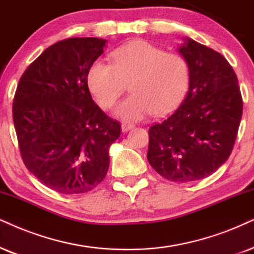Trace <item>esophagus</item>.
<instances>
[{
	"instance_id": "obj_1",
	"label": "esophagus",
	"mask_w": 254,
	"mask_h": 254,
	"mask_svg": "<svg viewBox=\"0 0 254 254\" xmlns=\"http://www.w3.org/2000/svg\"><path fill=\"white\" fill-rule=\"evenodd\" d=\"M133 127H134L133 124L127 123V122H123V123H122V131H123V132H127V131H129V130L132 129Z\"/></svg>"
}]
</instances>
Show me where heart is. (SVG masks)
<instances>
[{
    "instance_id": "1",
    "label": "heart",
    "mask_w": 254,
    "mask_h": 254,
    "mask_svg": "<svg viewBox=\"0 0 254 254\" xmlns=\"http://www.w3.org/2000/svg\"><path fill=\"white\" fill-rule=\"evenodd\" d=\"M112 63L96 60L88 70L86 81L91 94L102 108L116 103L130 82L132 94L116 108L124 121H139L155 112L171 111L190 85V64L181 54L138 40L124 44L111 53Z\"/></svg>"
}]
</instances>
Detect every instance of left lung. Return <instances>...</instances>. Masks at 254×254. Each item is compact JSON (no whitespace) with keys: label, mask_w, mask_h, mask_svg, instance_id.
Segmentation results:
<instances>
[{"label":"left lung","mask_w":254,"mask_h":254,"mask_svg":"<svg viewBox=\"0 0 254 254\" xmlns=\"http://www.w3.org/2000/svg\"><path fill=\"white\" fill-rule=\"evenodd\" d=\"M179 53L190 64L189 92L177 110L149 129L147 160L168 181L186 183L208 177L229 158L243 98L223 55L191 38Z\"/></svg>","instance_id":"left-lung-1"}]
</instances>
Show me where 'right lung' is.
<instances>
[{"mask_svg":"<svg viewBox=\"0 0 254 254\" xmlns=\"http://www.w3.org/2000/svg\"><path fill=\"white\" fill-rule=\"evenodd\" d=\"M107 41L71 37L47 48L18 81L12 120L25 168L51 190L85 193L103 181L120 122L92 101L86 75Z\"/></svg>","mask_w":254,"mask_h":254,"instance_id":"add662e5","label":"right lung"}]
</instances>
